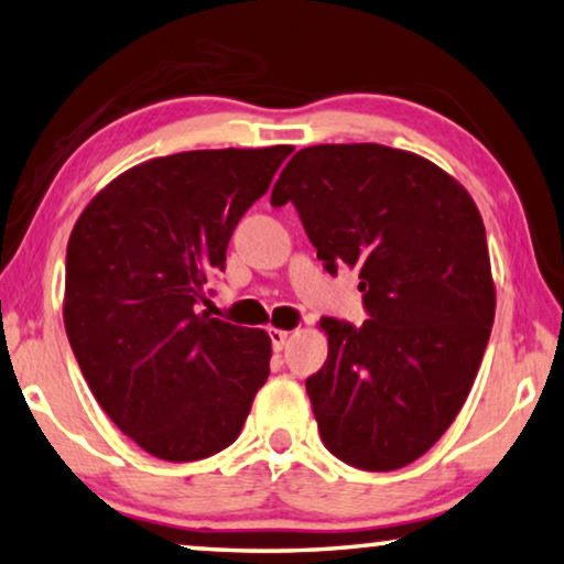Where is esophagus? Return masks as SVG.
Masks as SVG:
<instances>
[{"mask_svg": "<svg viewBox=\"0 0 564 564\" xmlns=\"http://www.w3.org/2000/svg\"><path fill=\"white\" fill-rule=\"evenodd\" d=\"M288 330H280V328H269V340H272V348L274 350H282L284 343H288Z\"/></svg>", "mask_w": 564, "mask_h": 564, "instance_id": "1", "label": "esophagus"}]
</instances>
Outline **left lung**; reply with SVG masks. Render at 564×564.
Listing matches in <instances>:
<instances>
[{
  "label": "left lung",
  "instance_id": "left-lung-1",
  "mask_svg": "<svg viewBox=\"0 0 564 564\" xmlns=\"http://www.w3.org/2000/svg\"><path fill=\"white\" fill-rule=\"evenodd\" d=\"M330 274L358 269L369 321L323 317L328 361L305 381L323 445L397 470L443 437L484 361L496 313L486 228L468 191L383 144L300 150L274 183Z\"/></svg>",
  "mask_w": 564,
  "mask_h": 564
}]
</instances>
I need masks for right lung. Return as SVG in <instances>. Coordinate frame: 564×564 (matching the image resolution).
Returning a JSON list of instances; mask_svg holds the SVG:
<instances>
[{"mask_svg": "<svg viewBox=\"0 0 564 564\" xmlns=\"http://www.w3.org/2000/svg\"><path fill=\"white\" fill-rule=\"evenodd\" d=\"M290 152L154 158L106 185L73 226L65 333L96 402L154 458L224 451L269 377L267 333L200 313L198 302Z\"/></svg>", "mask_w": 564, "mask_h": 564, "instance_id": "1", "label": "right lung"}]
</instances>
